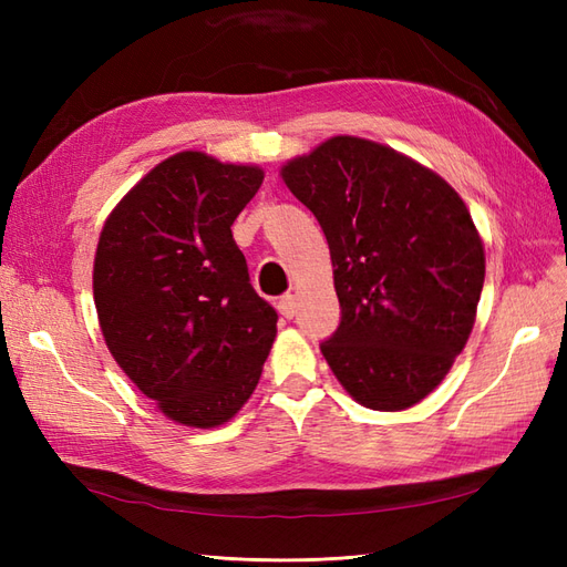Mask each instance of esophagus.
I'll use <instances>...</instances> for the list:
<instances>
[{"mask_svg": "<svg viewBox=\"0 0 567 567\" xmlns=\"http://www.w3.org/2000/svg\"><path fill=\"white\" fill-rule=\"evenodd\" d=\"M277 311H280L285 319H292L297 315V299H295V295H282L280 299H277Z\"/></svg>", "mask_w": 567, "mask_h": 567, "instance_id": "esophagus-1", "label": "esophagus"}]
</instances>
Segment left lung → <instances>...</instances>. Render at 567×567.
Wrapping results in <instances>:
<instances>
[{
    "instance_id": "8db88e82",
    "label": "left lung",
    "mask_w": 567,
    "mask_h": 567,
    "mask_svg": "<svg viewBox=\"0 0 567 567\" xmlns=\"http://www.w3.org/2000/svg\"><path fill=\"white\" fill-rule=\"evenodd\" d=\"M329 240L341 321L321 353L346 392L396 412L436 390L463 351L485 250L457 192L380 143L336 136L282 167Z\"/></svg>"
}]
</instances>
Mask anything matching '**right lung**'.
Returning <instances> with one entry per match:
<instances>
[{
	"instance_id": "add662e5",
	"label": "right lung",
	"mask_w": 567,
	"mask_h": 567,
	"mask_svg": "<svg viewBox=\"0 0 567 567\" xmlns=\"http://www.w3.org/2000/svg\"><path fill=\"white\" fill-rule=\"evenodd\" d=\"M262 171L197 151L155 165L106 219L94 305L106 348L177 424L212 429L256 390L277 311L252 290L231 224Z\"/></svg>"
}]
</instances>
